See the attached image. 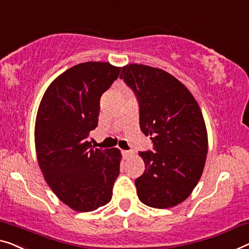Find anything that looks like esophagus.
I'll use <instances>...</instances> for the list:
<instances>
[{
  "label": "esophagus",
  "instance_id": "esophagus-1",
  "mask_svg": "<svg viewBox=\"0 0 249 249\" xmlns=\"http://www.w3.org/2000/svg\"><path fill=\"white\" fill-rule=\"evenodd\" d=\"M122 154H123V158L127 160V159H129L133 155V152L132 151H122Z\"/></svg>",
  "mask_w": 249,
  "mask_h": 249
}]
</instances>
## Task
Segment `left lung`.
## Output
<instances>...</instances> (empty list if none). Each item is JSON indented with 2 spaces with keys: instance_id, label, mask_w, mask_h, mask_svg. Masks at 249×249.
Instances as JSON below:
<instances>
[{
  "instance_id": "left-lung-1",
  "label": "left lung",
  "mask_w": 249,
  "mask_h": 249,
  "mask_svg": "<svg viewBox=\"0 0 249 249\" xmlns=\"http://www.w3.org/2000/svg\"><path fill=\"white\" fill-rule=\"evenodd\" d=\"M120 78L134 90L140 105V127L155 152H140L145 170L135 180L144 205L166 209L194 191L206 164L208 133L201 109L190 90L171 73L129 64Z\"/></svg>"
}]
</instances>
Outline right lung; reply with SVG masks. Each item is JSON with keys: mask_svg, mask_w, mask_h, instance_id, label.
Masks as SVG:
<instances>
[{"mask_svg": "<svg viewBox=\"0 0 249 249\" xmlns=\"http://www.w3.org/2000/svg\"><path fill=\"white\" fill-rule=\"evenodd\" d=\"M121 67L88 61L71 67L49 85L35 126L38 163L44 180L65 205L79 213L105 206L120 174L118 148H92L87 141L98 125L101 96Z\"/></svg>", "mask_w": 249, "mask_h": 249, "instance_id": "right-lung-1", "label": "right lung"}]
</instances>
